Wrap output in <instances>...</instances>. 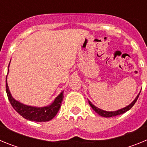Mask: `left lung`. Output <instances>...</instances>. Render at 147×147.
I'll list each match as a JSON object with an SVG mask.
<instances>
[{
	"mask_svg": "<svg viewBox=\"0 0 147 147\" xmlns=\"http://www.w3.org/2000/svg\"><path fill=\"white\" fill-rule=\"evenodd\" d=\"M140 93H141V92H140ZM139 95H140V93H138V95L137 96V97L136 98V99H135L134 101H133V102L130 104V105H129L128 106H127L126 107H124V108L120 109V110H117V111H113V112H108V111H105V110H101V109L98 108L97 107L94 106V105H93L91 102H90L89 100H88V103H89V105H90V107L93 108V110H94L95 111H96V112L98 114V115H101V116H103V117L110 118V117H113V116H116V115H121V114H123V113H124L127 112V111H128L129 110H130V109L133 107V105L136 104L138 98V96H139Z\"/></svg>",
	"mask_w": 147,
	"mask_h": 147,
	"instance_id": "1",
	"label": "left lung"
}]
</instances>
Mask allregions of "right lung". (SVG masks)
<instances>
[{
    "label": "right lung",
    "mask_w": 147,
    "mask_h": 147,
    "mask_svg": "<svg viewBox=\"0 0 147 147\" xmlns=\"http://www.w3.org/2000/svg\"><path fill=\"white\" fill-rule=\"evenodd\" d=\"M6 90L9 101L12 107L24 119L37 122H45L51 120L57 114L63 100V92L60 93L52 104L47 107H36L27 106L13 98L9 90L6 79Z\"/></svg>",
    "instance_id": "1"
}]
</instances>
